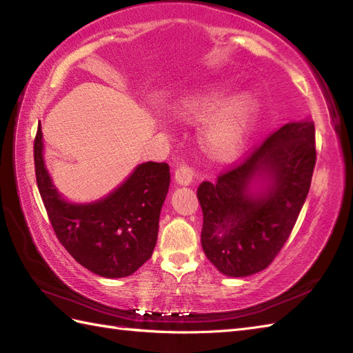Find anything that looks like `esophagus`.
<instances>
[{"instance_id": "esophagus-1", "label": "esophagus", "mask_w": 353, "mask_h": 353, "mask_svg": "<svg viewBox=\"0 0 353 353\" xmlns=\"http://www.w3.org/2000/svg\"><path fill=\"white\" fill-rule=\"evenodd\" d=\"M192 176H194V171L188 167V165H181V167H177L174 172V181L177 185L188 186L192 182Z\"/></svg>"}]
</instances>
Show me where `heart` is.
<instances>
[{
	"mask_svg": "<svg viewBox=\"0 0 353 353\" xmlns=\"http://www.w3.org/2000/svg\"><path fill=\"white\" fill-rule=\"evenodd\" d=\"M229 85L214 86L200 91L177 104V115L186 121H197L206 118L201 129L200 141L206 152L216 159H228L236 154L256 123L259 103L250 92L232 95Z\"/></svg>",
	"mask_w": 353,
	"mask_h": 353,
	"instance_id": "heart-1",
	"label": "heart"
}]
</instances>
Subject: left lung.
Wrapping results in <instances>:
<instances>
[{
	"label": "left lung",
	"mask_w": 353,
	"mask_h": 353,
	"mask_svg": "<svg viewBox=\"0 0 353 353\" xmlns=\"http://www.w3.org/2000/svg\"><path fill=\"white\" fill-rule=\"evenodd\" d=\"M314 139L311 118L287 123L236 168L199 186L201 247L220 273L254 274L281 252L310 192Z\"/></svg>",
	"instance_id": "obj_1"
}]
</instances>
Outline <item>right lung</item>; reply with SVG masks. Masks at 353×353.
Instances as JSON below:
<instances>
[{
    "mask_svg": "<svg viewBox=\"0 0 353 353\" xmlns=\"http://www.w3.org/2000/svg\"><path fill=\"white\" fill-rule=\"evenodd\" d=\"M36 182L59 241L89 272L125 277L152 258L161 209L170 188V167L144 162L114 191L89 203L66 200L43 159L41 124L34 139Z\"/></svg>",
    "mask_w": 353,
    "mask_h": 353,
    "instance_id": "obj_1",
    "label": "right lung"
}]
</instances>
